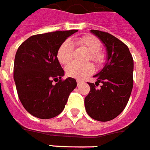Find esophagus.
Listing matches in <instances>:
<instances>
[{
    "mask_svg": "<svg viewBox=\"0 0 150 150\" xmlns=\"http://www.w3.org/2000/svg\"><path fill=\"white\" fill-rule=\"evenodd\" d=\"M81 82H82V81H80V80H77V86H79V85H81Z\"/></svg>",
    "mask_w": 150,
    "mask_h": 150,
    "instance_id": "1",
    "label": "esophagus"
}]
</instances>
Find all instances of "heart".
Here are the masks:
<instances>
[{
    "mask_svg": "<svg viewBox=\"0 0 150 150\" xmlns=\"http://www.w3.org/2000/svg\"><path fill=\"white\" fill-rule=\"evenodd\" d=\"M78 43L81 46L89 52L87 60H92L96 64H100L104 60V56L101 52V42L99 39L92 35H86L78 39ZM73 42L67 39L61 43L57 52V59L62 64H67L73 60ZM66 74L69 77L77 79H82L94 72V66L90 63L80 64L72 63L69 64L65 69Z\"/></svg>",
    "mask_w": 150,
    "mask_h": 150,
    "instance_id": "1",
    "label": "heart"
}]
</instances>
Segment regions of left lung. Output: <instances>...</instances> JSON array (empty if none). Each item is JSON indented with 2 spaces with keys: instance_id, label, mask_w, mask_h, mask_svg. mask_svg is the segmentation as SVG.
<instances>
[{
  "instance_id": "left-lung-1",
  "label": "left lung",
  "mask_w": 150,
  "mask_h": 150,
  "mask_svg": "<svg viewBox=\"0 0 150 150\" xmlns=\"http://www.w3.org/2000/svg\"><path fill=\"white\" fill-rule=\"evenodd\" d=\"M90 32L105 45L107 60L94 76L95 84L88 83L90 91L85 98V107L92 119L106 122L117 117L129 100L133 86V59L127 45L112 35L97 30Z\"/></svg>"
}]
</instances>
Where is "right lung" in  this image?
<instances>
[{
    "label": "right lung",
    "instance_id": "add662e5",
    "mask_svg": "<svg viewBox=\"0 0 150 150\" xmlns=\"http://www.w3.org/2000/svg\"><path fill=\"white\" fill-rule=\"evenodd\" d=\"M77 31L56 30L30 36L16 52L13 79L18 95L35 117L47 120L60 114L77 86L74 78L62 80L64 72L57 59L61 43Z\"/></svg>",
    "mask_w": 150,
    "mask_h": 150
}]
</instances>
